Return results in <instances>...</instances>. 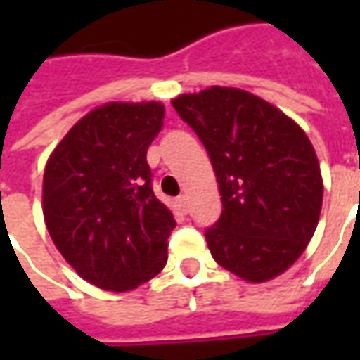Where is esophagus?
<instances>
[{
  "label": "esophagus",
  "mask_w": 360,
  "mask_h": 360,
  "mask_svg": "<svg viewBox=\"0 0 360 360\" xmlns=\"http://www.w3.org/2000/svg\"><path fill=\"white\" fill-rule=\"evenodd\" d=\"M177 202H179V208L183 212L188 210V202H187V195H179L177 196Z\"/></svg>",
  "instance_id": "1"
}]
</instances>
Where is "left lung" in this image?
Returning <instances> with one entry per match:
<instances>
[{"instance_id": "1", "label": "left lung", "mask_w": 360, "mask_h": 360, "mask_svg": "<svg viewBox=\"0 0 360 360\" xmlns=\"http://www.w3.org/2000/svg\"><path fill=\"white\" fill-rule=\"evenodd\" d=\"M202 141L224 210L204 237L219 266L268 281L301 257L322 208L316 152L301 127L262 98L212 86L172 100Z\"/></svg>"}]
</instances>
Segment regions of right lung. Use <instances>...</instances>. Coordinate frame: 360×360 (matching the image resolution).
Here are the masks:
<instances>
[{
  "label": "right lung",
  "mask_w": 360,
  "mask_h": 360,
  "mask_svg": "<svg viewBox=\"0 0 360 360\" xmlns=\"http://www.w3.org/2000/svg\"><path fill=\"white\" fill-rule=\"evenodd\" d=\"M160 102L96 108L46 164L44 219L58 250L82 279L131 291L167 262L173 214L152 191L146 150L164 127Z\"/></svg>",
  "instance_id": "right-lung-1"
}]
</instances>
